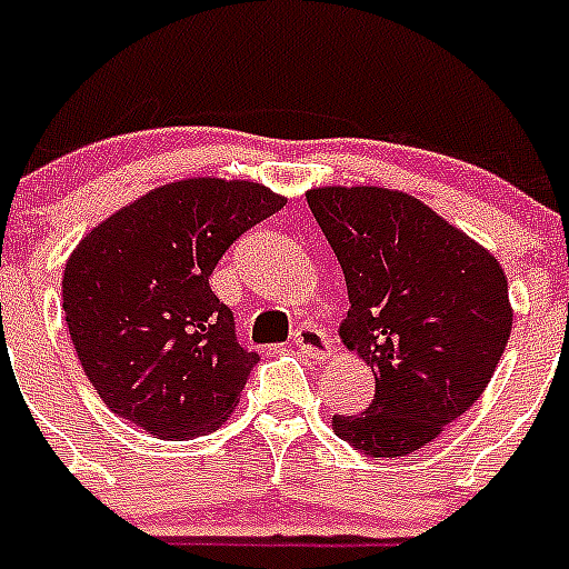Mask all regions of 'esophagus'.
<instances>
[{
  "label": "esophagus",
  "mask_w": 569,
  "mask_h": 569,
  "mask_svg": "<svg viewBox=\"0 0 569 569\" xmlns=\"http://www.w3.org/2000/svg\"><path fill=\"white\" fill-rule=\"evenodd\" d=\"M295 347L300 349V352H306L308 358H330V341H327L325 332L319 330V327H300V330H295Z\"/></svg>",
  "instance_id": "34e87169"
}]
</instances>
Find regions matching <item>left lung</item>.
I'll return each instance as SVG.
<instances>
[{
    "label": "left lung",
    "instance_id": "obj_1",
    "mask_svg": "<svg viewBox=\"0 0 569 569\" xmlns=\"http://www.w3.org/2000/svg\"><path fill=\"white\" fill-rule=\"evenodd\" d=\"M306 198L347 280L341 338L377 380L371 405L332 429L363 455L399 460L485 393L512 330L507 274L405 192L321 187Z\"/></svg>",
    "mask_w": 569,
    "mask_h": 569
}]
</instances>
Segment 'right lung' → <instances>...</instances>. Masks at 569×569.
Masks as SVG:
<instances>
[{
  "label": "right lung",
  "instance_id": "right-lung-1",
  "mask_svg": "<svg viewBox=\"0 0 569 569\" xmlns=\"http://www.w3.org/2000/svg\"><path fill=\"white\" fill-rule=\"evenodd\" d=\"M286 200L252 181L189 178L142 194L88 233L62 274V308L104 405L157 438H194L237 407L258 355L209 278Z\"/></svg>",
  "mask_w": 569,
  "mask_h": 569
}]
</instances>
